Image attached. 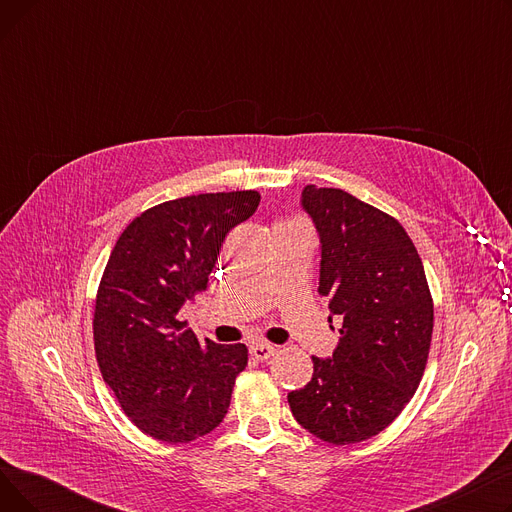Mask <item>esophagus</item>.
<instances>
[{"mask_svg":"<svg viewBox=\"0 0 512 512\" xmlns=\"http://www.w3.org/2000/svg\"><path fill=\"white\" fill-rule=\"evenodd\" d=\"M249 351H251V355H253L257 361H267V359L276 355L278 348H276L274 344H267V342H253Z\"/></svg>","mask_w":512,"mask_h":512,"instance_id":"34e87169","label":"esophagus"}]
</instances>
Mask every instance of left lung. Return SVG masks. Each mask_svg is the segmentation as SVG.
I'll return each instance as SVG.
<instances>
[{
    "label": "left lung",
    "instance_id": "8db88e82",
    "mask_svg": "<svg viewBox=\"0 0 512 512\" xmlns=\"http://www.w3.org/2000/svg\"><path fill=\"white\" fill-rule=\"evenodd\" d=\"M301 207L319 236V288L340 321L332 357L288 392L290 411L330 444L380 434L413 398L425 371L434 303L413 240L388 213L340 188L307 184Z\"/></svg>",
    "mask_w": 512,
    "mask_h": 512
}]
</instances>
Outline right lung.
I'll list each match as a JSON object with an SVG mask.
<instances>
[{"instance_id": "add662e5", "label": "right lung", "mask_w": 512, "mask_h": 512, "mask_svg": "<svg viewBox=\"0 0 512 512\" xmlns=\"http://www.w3.org/2000/svg\"><path fill=\"white\" fill-rule=\"evenodd\" d=\"M259 199L236 191L155 205L107 259L93 317L97 363L122 411L155 440L191 442L228 413L247 346L199 340L178 313L207 288L226 234Z\"/></svg>"}]
</instances>
